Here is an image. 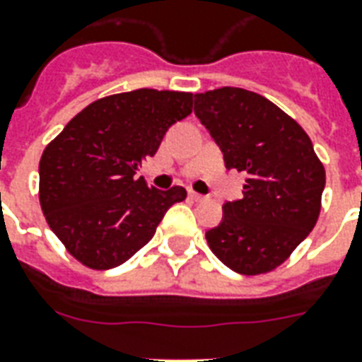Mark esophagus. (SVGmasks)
I'll return each instance as SVG.
<instances>
[{"label":"esophagus","mask_w":362,"mask_h":362,"mask_svg":"<svg viewBox=\"0 0 362 362\" xmlns=\"http://www.w3.org/2000/svg\"><path fill=\"white\" fill-rule=\"evenodd\" d=\"M189 198L196 199V202H204V199H206V196H202V194H198V192H194V189H189Z\"/></svg>","instance_id":"esophagus-1"}]
</instances>
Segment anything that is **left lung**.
Segmentation results:
<instances>
[{
    "mask_svg": "<svg viewBox=\"0 0 362 362\" xmlns=\"http://www.w3.org/2000/svg\"><path fill=\"white\" fill-rule=\"evenodd\" d=\"M194 98L225 166L247 174L243 198L225 204L207 245L239 274L276 269L320 217L325 168L304 129L259 93L225 86Z\"/></svg>",
    "mask_w": 362,
    "mask_h": 362,
    "instance_id": "8db88e82",
    "label": "left lung"
}]
</instances>
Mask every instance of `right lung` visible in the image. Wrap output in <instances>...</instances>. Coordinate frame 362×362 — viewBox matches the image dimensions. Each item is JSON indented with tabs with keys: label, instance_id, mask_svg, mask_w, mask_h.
I'll list each match as a JSON object with an SVG mask.
<instances>
[{
	"label": "right lung",
	"instance_id": "add662e5",
	"mask_svg": "<svg viewBox=\"0 0 362 362\" xmlns=\"http://www.w3.org/2000/svg\"><path fill=\"white\" fill-rule=\"evenodd\" d=\"M192 93L133 90L90 103L50 141L39 164L47 223L68 252L95 270L115 269L153 239L186 189L137 178L164 133L192 113Z\"/></svg>",
	"mask_w": 362,
	"mask_h": 362
}]
</instances>
